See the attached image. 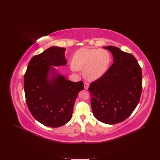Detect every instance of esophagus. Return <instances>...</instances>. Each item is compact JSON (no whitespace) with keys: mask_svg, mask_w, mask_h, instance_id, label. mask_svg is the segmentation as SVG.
Here are the masks:
<instances>
[{"mask_svg":"<svg viewBox=\"0 0 160 160\" xmlns=\"http://www.w3.org/2000/svg\"><path fill=\"white\" fill-rule=\"evenodd\" d=\"M89 87V84L88 83H87V82H85V83H84V88H85V89H88Z\"/></svg>","mask_w":160,"mask_h":160,"instance_id":"34e87169","label":"esophagus"}]
</instances>
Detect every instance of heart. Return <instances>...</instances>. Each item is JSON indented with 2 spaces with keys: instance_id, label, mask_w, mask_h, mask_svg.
Here are the masks:
<instances>
[{
  "instance_id": "1",
  "label": "heart",
  "mask_w": 160,
  "mask_h": 160,
  "mask_svg": "<svg viewBox=\"0 0 160 160\" xmlns=\"http://www.w3.org/2000/svg\"><path fill=\"white\" fill-rule=\"evenodd\" d=\"M110 62L111 55L107 50L83 48L75 52L71 69L73 71H83L86 79L95 81L107 72Z\"/></svg>"
}]
</instances>
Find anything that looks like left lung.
<instances>
[{
  "label": "left lung",
  "instance_id": "1",
  "mask_svg": "<svg viewBox=\"0 0 160 160\" xmlns=\"http://www.w3.org/2000/svg\"><path fill=\"white\" fill-rule=\"evenodd\" d=\"M113 63L107 72L90 84L91 105L100 122L115 124L123 122L137 107L142 91V71L135 57L113 46Z\"/></svg>",
  "mask_w": 160,
  "mask_h": 160
}]
</instances>
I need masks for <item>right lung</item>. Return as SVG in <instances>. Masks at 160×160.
Returning a JSON list of instances; mask_svg holds the SVG:
<instances>
[{"mask_svg": "<svg viewBox=\"0 0 160 160\" xmlns=\"http://www.w3.org/2000/svg\"><path fill=\"white\" fill-rule=\"evenodd\" d=\"M65 50L51 47L34 56L24 76L28 110L34 118L48 127H61L69 122L77 96L84 89L83 81L67 80L51 67L66 65Z\"/></svg>", "mask_w": 160, "mask_h": 160, "instance_id": "add662e5", "label": "right lung"}]
</instances>
